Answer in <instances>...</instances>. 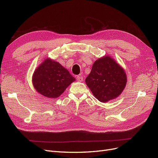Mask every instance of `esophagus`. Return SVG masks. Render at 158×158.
I'll use <instances>...</instances> for the list:
<instances>
[{
    "label": "esophagus",
    "mask_w": 158,
    "mask_h": 158,
    "mask_svg": "<svg viewBox=\"0 0 158 158\" xmlns=\"http://www.w3.org/2000/svg\"><path fill=\"white\" fill-rule=\"evenodd\" d=\"M76 78H77L78 82H82L83 78H84L83 75H82V74H79V75H78L77 76H76Z\"/></svg>",
    "instance_id": "34e87169"
}]
</instances>
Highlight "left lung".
<instances>
[{
	"label": "left lung",
	"mask_w": 158,
	"mask_h": 158,
	"mask_svg": "<svg viewBox=\"0 0 158 158\" xmlns=\"http://www.w3.org/2000/svg\"><path fill=\"white\" fill-rule=\"evenodd\" d=\"M85 82L94 97L106 103L121 94L126 86L127 76L115 60L105 55L94 62Z\"/></svg>",
	"instance_id": "8db88e82"
}]
</instances>
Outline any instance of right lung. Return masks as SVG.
Instances as JSON below:
<instances>
[{
  "mask_svg": "<svg viewBox=\"0 0 158 158\" xmlns=\"http://www.w3.org/2000/svg\"><path fill=\"white\" fill-rule=\"evenodd\" d=\"M76 80L59 62L46 58L32 76V84L38 93L49 98H56Z\"/></svg>",
  "mask_w": 158,
  "mask_h": 158,
  "instance_id": "obj_1",
  "label": "right lung"
}]
</instances>
